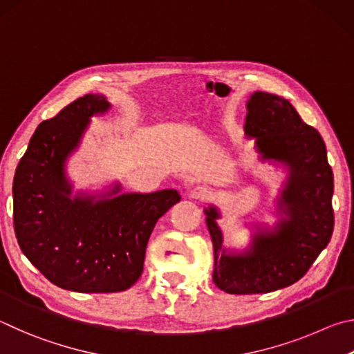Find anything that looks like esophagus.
<instances>
[{
    "instance_id": "1",
    "label": "esophagus",
    "mask_w": 354,
    "mask_h": 354,
    "mask_svg": "<svg viewBox=\"0 0 354 354\" xmlns=\"http://www.w3.org/2000/svg\"><path fill=\"white\" fill-rule=\"evenodd\" d=\"M188 197H191V199H197V201H205L209 197V189L203 188V187H196V188H191L188 191Z\"/></svg>"
}]
</instances>
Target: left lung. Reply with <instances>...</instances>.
<instances>
[{"instance_id": "1", "label": "left lung", "mask_w": 354, "mask_h": 354, "mask_svg": "<svg viewBox=\"0 0 354 354\" xmlns=\"http://www.w3.org/2000/svg\"><path fill=\"white\" fill-rule=\"evenodd\" d=\"M244 132L255 138L263 160L289 166L280 207L288 219L274 232H258L247 252L230 255L222 247L218 209H205L213 241V281L227 294H266L290 286L306 274L330 243L334 228L333 169L320 133L301 120L288 99L253 93Z\"/></svg>"}]
</instances>
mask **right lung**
<instances>
[{"label": "right lung", "mask_w": 354, "mask_h": 354, "mask_svg": "<svg viewBox=\"0 0 354 354\" xmlns=\"http://www.w3.org/2000/svg\"><path fill=\"white\" fill-rule=\"evenodd\" d=\"M109 107L104 96L85 95L40 122L12 185L14 230L21 252L53 284L74 292H121L133 286L142 274L155 224L180 201L174 189L97 202L70 199L65 160L90 116Z\"/></svg>", "instance_id": "1"}]
</instances>
